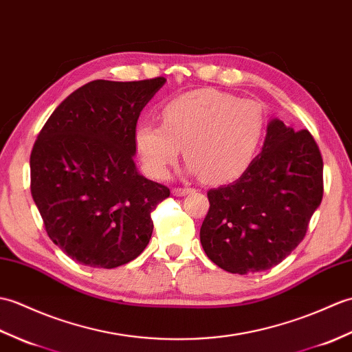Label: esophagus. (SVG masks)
Masks as SVG:
<instances>
[{"mask_svg":"<svg viewBox=\"0 0 352 352\" xmlns=\"http://www.w3.org/2000/svg\"><path fill=\"white\" fill-rule=\"evenodd\" d=\"M196 190L192 188H186V186H184V188H181V186H175L173 190H171V192H173V196H186V194H191Z\"/></svg>","mask_w":352,"mask_h":352,"instance_id":"1","label":"esophagus"}]
</instances>
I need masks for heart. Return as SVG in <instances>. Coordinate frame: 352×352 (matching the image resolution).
<instances>
[{
	"instance_id": "b5f03b06",
	"label": "heart",
	"mask_w": 352,
	"mask_h": 352,
	"mask_svg": "<svg viewBox=\"0 0 352 352\" xmlns=\"http://www.w3.org/2000/svg\"><path fill=\"white\" fill-rule=\"evenodd\" d=\"M160 123L135 129V149L147 175L162 179L184 149L192 173L208 182L241 176L256 158L265 134V114L254 100L200 89L168 100Z\"/></svg>"
}]
</instances>
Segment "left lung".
<instances>
[{
    "instance_id": "8db88e82",
    "label": "left lung",
    "mask_w": 352,
    "mask_h": 352,
    "mask_svg": "<svg viewBox=\"0 0 352 352\" xmlns=\"http://www.w3.org/2000/svg\"><path fill=\"white\" fill-rule=\"evenodd\" d=\"M322 173L310 132L271 120L262 152L238 181L208 191L200 242L209 259L232 274L278 265L306 236L322 200Z\"/></svg>"
}]
</instances>
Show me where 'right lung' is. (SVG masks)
I'll return each instance as SVG.
<instances>
[{
    "label": "right lung",
    "instance_id": "right-lung-1",
    "mask_svg": "<svg viewBox=\"0 0 352 352\" xmlns=\"http://www.w3.org/2000/svg\"><path fill=\"white\" fill-rule=\"evenodd\" d=\"M164 82H87L38 132L31 196L51 241L78 263L116 268L149 244L151 215L170 190L137 173L134 135L140 113Z\"/></svg>",
    "mask_w": 352,
    "mask_h": 352
}]
</instances>
